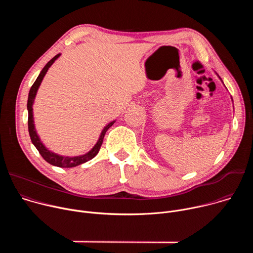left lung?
<instances>
[{"mask_svg":"<svg viewBox=\"0 0 253 253\" xmlns=\"http://www.w3.org/2000/svg\"><path fill=\"white\" fill-rule=\"evenodd\" d=\"M219 78H220V77H219Z\"/></svg>","mask_w":253,"mask_h":253,"instance_id":"8db88e82","label":"left lung"}]
</instances>
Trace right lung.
Returning a JSON list of instances; mask_svg holds the SVG:
<instances>
[{
    "mask_svg": "<svg viewBox=\"0 0 253 253\" xmlns=\"http://www.w3.org/2000/svg\"><path fill=\"white\" fill-rule=\"evenodd\" d=\"M61 54H58L56 55L53 59H51L47 64L46 66L43 68V70L41 71L40 75L38 76V78L36 79V81L34 82L33 86L31 87L30 89V92H29V97H28V104H27V108H28V113H29V116H28V128H29V134H30V137H31V141L32 143L35 145V147L37 148V150L39 151V153L41 154V156L50 164L54 165V166H57V167H62V168H70V167H75V166H78L80 164H83L89 160H91L92 158H94L99 150H100V147L102 145L103 143V139H104V136L107 132V130L109 129L114 123L115 121H112L110 122L109 124H108L106 127H104V129L102 130L101 132V135L99 137V140L97 141V143L95 144V146L86 154L84 155H81V156H75V157H65V156H61V155H58L50 150H48L45 146L44 144L41 142L37 132H36V129H35V125H34V117H33V103H34V100H35V97H36V94H37V91L42 83V80L44 78V76L46 75L48 69L51 67V65L60 57Z\"/></svg>",
    "mask_w": 253,
    "mask_h": 253,
    "instance_id": "obj_1",
    "label": "right lung"
}]
</instances>
